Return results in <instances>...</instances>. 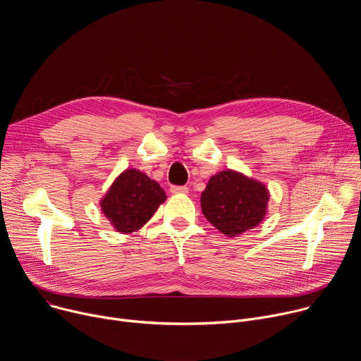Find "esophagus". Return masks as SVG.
<instances>
[{
	"mask_svg": "<svg viewBox=\"0 0 361 361\" xmlns=\"http://www.w3.org/2000/svg\"><path fill=\"white\" fill-rule=\"evenodd\" d=\"M170 191L173 194H185V192H188V187L187 185H171Z\"/></svg>",
	"mask_w": 361,
	"mask_h": 361,
	"instance_id": "34e87169",
	"label": "esophagus"
}]
</instances>
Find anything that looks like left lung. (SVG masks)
Masks as SVG:
<instances>
[{
    "instance_id": "1",
    "label": "left lung",
    "mask_w": 361,
    "mask_h": 361,
    "mask_svg": "<svg viewBox=\"0 0 361 361\" xmlns=\"http://www.w3.org/2000/svg\"><path fill=\"white\" fill-rule=\"evenodd\" d=\"M269 191L231 170L213 176L201 192V210L217 230L234 237L259 224L267 209Z\"/></svg>"
}]
</instances>
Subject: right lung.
Wrapping results in <instances>:
<instances>
[{
  "mask_svg": "<svg viewBox=\"0 0 361 361\" xmlns=\"http://www.w3.org/2000/svg\"><path fill=\"white\" fill-rule=\"evenodd\" d=\"M166 200L159 183L137 170H126L101 201V209L120 233L142 227Z\"/></svg>",
  "mask_w": 361,
  "mask_h": 361,
  "instance_id": "obj_1",
  "label": "right lung"
}]
</instances>
